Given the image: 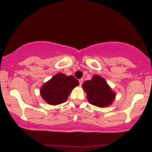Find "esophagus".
I'll use <instances>...</instances> for the list:
<instances>
[{
    "label": "esophagus",
    "instance_id": "1",
    "mask_svg": "<svg viewBox=\"0 0 152 152\" xmlns=\"http://www.w3.org/2000/svg\"><path fill=\"white\" fill-rule=\"evenodd\" d=\"M79 85H82V84H83V82H84L83 79H79Z\"/></svg>",
    "mask_w": 152,
    "mask_h": 152
}]
</instances>
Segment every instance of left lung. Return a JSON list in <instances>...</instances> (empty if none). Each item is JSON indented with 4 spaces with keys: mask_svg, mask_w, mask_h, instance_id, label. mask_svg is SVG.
Here are the masks:
<instances>
[{
    "mask_svg": "<svg viewBox=\"0 0 152 152\" xmlns=\"http://www.w3.org/2000/svg\"><path fill=\"white\" fill-rule=\"evenodd\" d=\"M82 87L87 93L89 103L96 107H108L115 98V93L111 90L105 79L98 75H94L91 80L85 81Z\"/></svg>",
    "mask_w": 152,
    "mask_h": 152,
    "instance_id": "left-lung-1",
    "label": "left lung"
}]
</instances>
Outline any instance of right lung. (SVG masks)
I'll use <instances>...</instances> for the list:
<instances>
[{"label":"right lung","instance_id":"right-lung-1","mask_svg":"<svg viewBox=\"0 0 152 152\" xmlns=\"http://www.w3.org/2000/svg\"><path fill=\"white\" fill-rule=\"evenodd\" d=\"M79 85V81L73 76L59 73L42 86L40 95L49 104H60L66 102L70 92Z\"/></svg>","mask_w":152,"mask_h":152}]
</instances>
